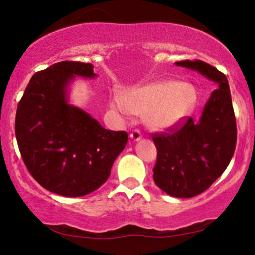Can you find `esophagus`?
I'll list each match as a JSON object with an SVG mask.
<instances>
[{
    "instance_id": "1",
    "label": "esophagus",
    "mask_w": 255,
    "mask_h": 255,
    "mask_svg": "<svg viewBox=\"0 0 255 255\" xmlns=\"http://www.w3.org/2000/svg\"><path fill=\"white\" fill-rule=\"evenodd\" d=\"M130 137H131L132 140H134V141L140 140V139H141L140 131H139V130H133V131H132L131 133H130Z\"/></svg>"
}]
</instances>
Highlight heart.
Masks as SVG:
<instances>
[{
    "label": "heart",
    "instance_id": "b5f03b06",
    "mask_svg": "<svg viewBox=\"0 0 255 255\" xmlns=\"http://www.w3.org/2000/svg\"><path fill=\"white\" fill-rule=\"evenodd\" d=\"M194 88L177 81H160L134 88L124 96L116 95L113 107L121 115L144 116L145 123L156 131L174 127L193 107Z\"/></svg>",
    "mask_w": 255,
    "mask_h": 255
}]
</instances>
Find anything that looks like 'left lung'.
Returning a JSON list of instances; mask_svg holds the SVG:
<instances>
[{"label": "left lung", "instance_id": "obj_1", "mask_svg": "<svg viewBox=\"0 0 255 255\" xmlns=\"http://www.w3.org/2000/svg\"><path fill=\"white\" fill-rule=\"evenodd\" d=\"M217 83L198 122L182 118L152 133L158 156L153 179L170 196L188 198L208 189L224 173L237 144V124L225 74L201 60L177 61Z\"/></svg>", "mask_w": 255, "mask_h": 255}]
</instances>
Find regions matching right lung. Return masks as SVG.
I'll return each instance as SVG.
<instances>
[{
	"mask_svg": "<svg viewBox=\"0 0 255 255\" xmlns=\"http://www.w3.org/2000/svg\"><path fill=\"white\" fill-rule=\"evenodd\" d=\"M74 75L94 78L93 65L61 61L34 73L15 120L17 145L29 173L45 189L67 197L102 186L128 142L125 131L106 130L67 103L66 87Z\"/></svg>",
	"mask_w": 255,
	"mask_h": 255,
	"instance_id": "obj_1",
	"label": "right lung"
}]
</instances>
